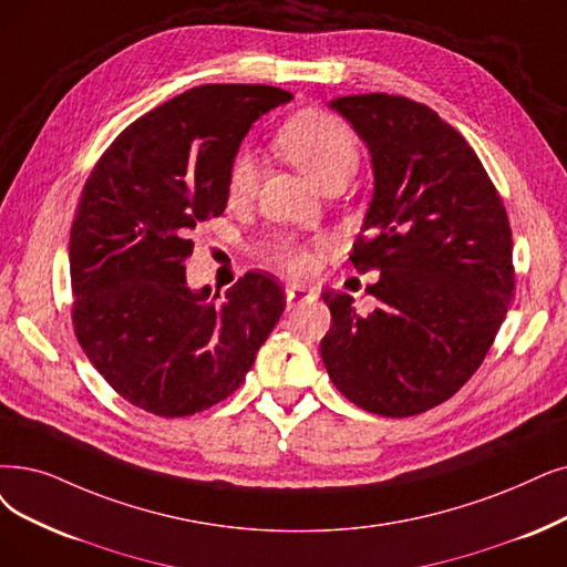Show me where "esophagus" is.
Returning <instances> with one entry per match:
<instances>
[{"label": "esophagus", "instance_id": "esophagus-1", "mask_svg": "<svg viewBox=\"0 0 567 567\" xmlns=\"http://www.w3.org/2000/svg\"><path fill=\"white\" fill-rule=\"evenodd\" d=\"M311 298H313V290H309L305 286H288L286 288V305H288V309L298 307V305H302V302H307Z\"/></svg>", "mask_w": 567, "mask_h": 567}]
</instances>
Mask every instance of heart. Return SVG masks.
I'll return each mask as SVG.
<instances>
[{"mask_svg":"<svg viewBox=\"0 0 567 567\" xmlns=\"http://www.w3.org/2000/svg\"><path fill=\"white\" fill-rule=\"evenodd\" d=\"M277 151L305 172L316 186L326 188L334 181H347L358 161L355 134L347 123L323 111H300L288 118L275 137ZM256 163L248 153H239L230 167L228 195L233 202L246 199L256 188ZM275 260L290 275H307L311 269V256L305 248L281 244L275 251Z\"/></svg>","mask_w":567,"mask_h":567,"instance_id":"obj_1","label":"heart"}]
</instances>
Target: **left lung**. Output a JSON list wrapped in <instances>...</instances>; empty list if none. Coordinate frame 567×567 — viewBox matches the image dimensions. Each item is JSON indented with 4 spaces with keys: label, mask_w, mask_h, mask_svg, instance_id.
<instances>
[{
    "label": "left lung",
    "mask_w": 567,
    "mask_h": 567,
    "mask_svg": "<svg viewBox=\"0 0 567 567\" xmlns=\"http://www.w3.org/2000/svg\"><path fill=\"white\" fill-rule=\"evenodd\" d=\"M372 157L374 193L351 262L379 271L360 316L326 290V370L360 410L404 419L433 410L477 372L514 292L512 230L477 153L437 113L370 93L328 102Z\"/></svg>",
    "instance_id": "1"
}]
</instances>
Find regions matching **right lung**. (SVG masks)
<instances>
[{
  "label": "right lung",
  "instance_id": "1",
  "mask_svg": "<svg viewBox=\"0 0 567 567\" xmlns=\"http://www.w3.org/2000/svg\"><path fill=\"white\" fill-rule=\"evenodd\" d=\"M292 95L199 85L125 127L90 172L70 235L72 321L109 386L155 416H190L233 395L275 330L286 296L246 271L216 302L193 290V230L228 207L246 132Z\"/></svg>",
  "mask_w": 567,
  "mask_h": 567
}]
</instances>
